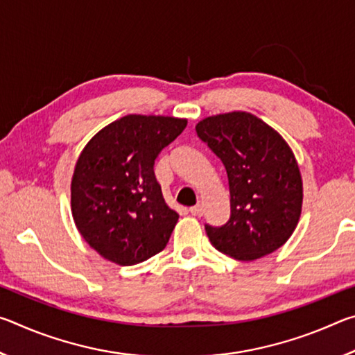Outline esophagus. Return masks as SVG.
<instances>
[{
	"instance_id": "obj_1",
	"label": "esophagus",
	"mask_w": 355,
	"mask_h": 355,
	"mask_svg": "<svg viewBox=\"0 0 355 355\" xmlns=\"http://www.w3.org/2000/svg\"><path fill=\"white\" fill-rule=\"evenodd\" d=\"M189 213L194 214V216H202V213H203V205H202L200 202H197V205L189 208Z\"/></svg>"
}]
</instances>
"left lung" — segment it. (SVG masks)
Listing matches in <instances>:
<instances>
[{"label": "left lung", "mask_w": 355, "mask_h": 355, "mask_svg": "<svg viewBox=\"0 0 355 355\" xmlns=\"http://www.w3.org/2000/svg\"><path fill=\"white\" fill-rule=\"evenodd\" d=\"M196 131L224 164L230 189V219L205 225L209 241L241 261L272 254L293 235L302 209V177L290 146L243 111L203 119Z\"/></svg>", "instance_id": "obj_1"}]
</instances>
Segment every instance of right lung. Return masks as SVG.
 Masks as SVG:
<instances>
[{"instance_id": "add662e5", "label": "right lung", "mask_w": 355, "mask_h": 355, "mask_svg": "<svg viewBox=\"0 0 355 355\" xmlns=\"http://www.w3.org/2000/svg\"><path fill=\"white\" fill-rule=\"evenodd\" d=\"M186 123L130 114L84 147L71 178V214L86 243L106 260L131 266L169 243L178 214L166 205L153 166Z\"/></svg>"}]
</instances>
